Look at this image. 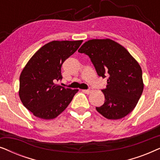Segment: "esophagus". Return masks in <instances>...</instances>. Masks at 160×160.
I'll return each instance as SVG.
<instances>
[{"instance_id": "34e87169", "label": "esophagus", "mask_w": 160, "mask_h": 160, "mask_svg": "<svg viewBox=\"0 0 160 160\" xmlns=\"http://www.w3.org/2000/svg\"><path fill=\"white\" fill-rule=\"evenodd\" d=\"M92 91V88H89V89H84V90H83V92H84L87 93V94L90 93Z\"/></svg>"}]
</instances>
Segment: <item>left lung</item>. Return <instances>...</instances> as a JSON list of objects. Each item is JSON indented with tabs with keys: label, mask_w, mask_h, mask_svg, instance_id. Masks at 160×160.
Here are the masks:
<instances>
[{
	"label": "left lung",
	"mask_w": 160,
	"mask_h": 160,
	"mask_svg": "<svg viewBox=\"0 0 160 160\" xmlns=\"http://www.w3.org/2000/svg\"><path fill=\"white\" fill-rule=\"evenodd\" d=\"M78 52L89 56L98 75L108 78L102 89L105 102L96 110L108 119H119L131 113L143 90L142 70L124 47L111 39H92Z\"/></svg>",
	"instance_id": "1"
}]
</instances>
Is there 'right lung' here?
Returning a JSON list of instances; mask_svg holds the SVG:
<instances>
[{
  "label": "right lung",
  "mask_w": 160,
  "mask_h": 160,
  "mask_svg": "<svg viewBox=\"0 0 160 160\" xmlns=\"http://www.w3.org/2000/svg\"><path fill=\"white\" fill-rule=\"evenodd\" d=\"M80 41H53L40 48L30 59L19 76V95L24 106L35 117L54 119L78 91L56 84L61 67L82 44Z\"/></svg>",
  "instance_id": "1"
}]
</instances>
